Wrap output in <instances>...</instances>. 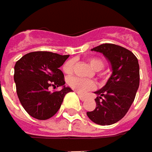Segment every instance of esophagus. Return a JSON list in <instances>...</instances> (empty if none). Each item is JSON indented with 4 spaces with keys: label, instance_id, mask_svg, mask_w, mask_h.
Listing matches in <instances>:
<instances>
[{
    "label": "esophagus",
    "instance_id": "esophagus-1",
    "mask_svg": "<svg viewBox=\"0 0 152 152\" xmlns=\"http://www.w3.org/2000/svg\"><path fill=\"white\" fill-rule=\"evenodd\" d=\"M78 97H79V99L82 100V101H83L85 99H86V97L84 96V95H83V94H78Z\"/></svg>",
    "mask_w": 152,
    "mask_h": 152
}]
</instances>
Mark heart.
<instances>
[{
	"mask_svg": "<svg viewBox=\"0 0 152 152\" xmlns=\"http://www.w3.org/2000/svg\"><path fill=\"white\" fill-rule=\"evenodd\" d=\"M88 63L95 71L101 70L104 66V60L99 58H95V57L90 58L88 59ZM74 62L73 60H69L64 64L63 70L66 74H71L74 71ZM68 84L70 88H72L78 93H84L95 88V83L92 80L83 79V78H79L77 77L69 78L68 79Z\"/></svg>",
	"mask_w": 152,
	"mask_h": 152,
	"instance_id": "b5f03b06",
	"label": "heart"
}]
</instances>
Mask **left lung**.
I'll return each instance as SVG.
<instances>
[{
  "mask_svg": "<svg viewBox=\"0 0 152 152\" xmlns=\"http://www.w3.org/2000/svg\"><path fill=\"white\" fill-rule=\"evenodd\" d=\"M99 52L110 63L112 74L106 84L94 92L96 107L87 112L95 124L110 126L121 121L134 101L140 84L138 59L130 50L123 47L104 43L92 48Z\"/></svg>",
  "mask_w": 152,
  "mask_h": 152,
  "instance_id": "8db88e82",
  "label": "left lung"
}]
</instances>
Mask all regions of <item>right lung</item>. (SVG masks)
Wrapping results in <instances>:
<instances>
[{"label":"right lung","instance_id":"right-lung-1","mask_svg":"<svg viewBox=\"0 0 152 152\" xmlns=\"http://www.w3.org/2000/svg\"><path fill=\"white\" fill-rule=\"evenodd\" d=\"M69 57L51 52H32L15 64L17 96L25 110L33 118L44 121L53 116L66 94L72 91L65 87L64 75L59 69ZM52 86H62L63 88L51 92L48 88Z\"/></svg>","mask_w":152,"mask_h":152}]
</instances>
